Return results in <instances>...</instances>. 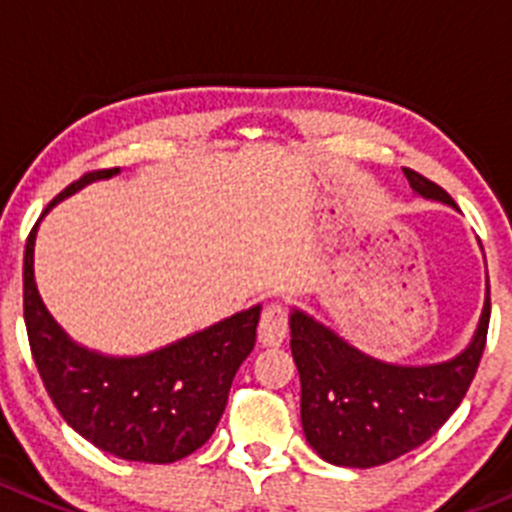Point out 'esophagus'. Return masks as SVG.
Listing matches in <instances>:
<instances>
[{
	"label": "esophagus",
	"instance_id": "34e87169",
	"mask_svg": "<svg viewBox=\"0 0 512 512\" xmlns=\"http://www.w3.org/2000/svg\"><path fill=\"white\" fill-rule=\"evenodd\" d=\"M288 338V310L280 303H270L260 318L257 341L262 346H280Z\"/></svg>",
	"mask_w": 512,
	"mask_h": 512
}]
</instances>
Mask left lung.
Listing matches in <instances>:
<instances>
[{"instance_id":"8db88e82","label":"left lung","mask_w":512,"mask_h":512,"mask_svg":"<svg viewBox=\"0 0 512 512\" xmlns=\"http://www.w3.org/2000/svg\"><path fill=\"white\" fill-rule=\"evenodd\" d=\"M417 197L455 207L450 194L404 169ZM457 209V207H455ZM490 283L480 321L457 356L437 364H389L326 323L290 308V351L300 374V422L308 444L338 467H376L417 450L465 399L485 351Z\"/></svg>"}]
</instances>
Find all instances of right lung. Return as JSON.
Instances as JSON below:
<instances>
[{
    "label": "right lung",
    "instance_id": "obj_1",
    "mask_svg": "<svg viewBox=\"0 0 512 512\" xmlns=\"http://www.w3.org/2000/svg\"><path fill=\"white\" fill-rule=\"evenodd\" d=\"M116 174L121 169L85 174L52 199L45 214L83 186ZM40 222L25 245V323L57 412L80 437L121 460L166 465L199 450L227 407L234 374L255 348L262 305L138 356L100 353L73 341L42 303L35 280Z\"/></svg>",
    "mask_w": 512,
    "mask_h": 512
}]
</instances>
